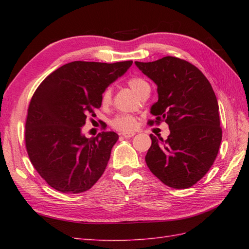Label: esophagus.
<instances>
[{"instance_id":"1","label":"esophagus","mask_w":249,"mask_h":249,"mask_svg":"<svg viewBox=\"0 0 249 249\" xmlns=\"http://www.w3.org/2000/svg\"><path fill=\"white\" fill-rule=\"evenodd\" d=\"M122 136H123L124 138H131V137L135 136V133H123Z\"/></svg>"}]
</instances>
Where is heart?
<instances>
[{
    "instance_id": "obj_1",
    "label": "heart",
    "mask_w": 249,
    "mask_h": 249,
    "mask_svg": "<svg viewBox=\"0 0 249 249\" xmlns=\"http://www.w3.org/2000/svg\"><path fill=\"white\" fill-rule=\"evenodd\" d=\"M128 86L130 89L138 95L144 91L146 89H150L149 83H147L144 79H142L140 77H133L128 80ZM111 100V91L110 89H106L105 91L102 94V104L103 105H107L110 103ZM137 124V119L136 116L127 114V113H122L116 115L115 118L111 121V126L116 130L120 131H131Z\"/></svg>"
}]
</instances>
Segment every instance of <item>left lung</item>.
Listing matches in <instances>:
<instances>
[{
	"label": "left lung",
	"mask_w": 249,
	"mask_h": 249,
	"mask_svg": "<svg viewBox=\"0 0 249 249\" xmlns=\"http://www.w3.org/2000/svg\"><path fill=\"white\" fill-rule=\"evenodd\" d=\"M136 65L157 84L150 125L166 122L170 129L166 140L150 135L146 165L169 187H192L212 167L223 138L213 88L199 68L176 56Z\"/></svg>",
	"instance_id": "1"
}]
</instances>
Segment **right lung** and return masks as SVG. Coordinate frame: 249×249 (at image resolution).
I'll use <instances>...</instances> for the list:
<instances>
[{
	"label": "right lung",
	"instance_id": "add662e5",
	"mask_svg": "<svg viewBox=\"0 0 249 249\" xmlns=\"http://www.w3.org/2000/svg\"><path fill=\"white\" fill-rule=\"evenodd\" d=\"M131 64L71 62L36 89L25 121V149L35 170L52 188L84 193L103 176L119 135L103 131L89 139L81 127L89 116L96 115L106 88Z\"/></svg>",
	"mask_w": 249,
	"mask_h": 249
}]
</instances>
